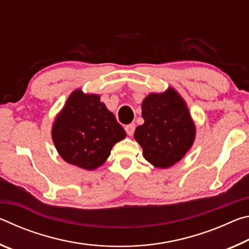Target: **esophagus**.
<instances>
[{"label": "esophagus", "instance_id": "esophagus-1", "mask_svg": "<svg viewBox=\"0 0 249 249\" xmlns=\"http://www.w3.org/2000/svg\"><path fill=\"white\" fill-rule=\"evenodd\" d=\"M125 130H126V133H127V135H129V136H132V135L135 132V124L132 123V124L126 125L125 126Z\"/></svg>", "mask_w": 249, "mask_h": 249}]
</instances>
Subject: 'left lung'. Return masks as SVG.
Listing matches in <instances>:
<instances>
[{
  "label": "left lung",
  "mask_w": 249,
  "mask_h": 249,
  "mask_svg": "<svg viewBox=\"0 0 249 249\" xmlns=\"http://www.w3.org/2000/svg\"><path fill=\"white\" fill-rule=\"evenodd\" d=\"M145 123L135 130L144 157L159 168L178 162L195 141V124L184 101L174 89L151 93L142 104Z\"/></svg>",
  "instance_id": "obj_1"
}]
</instances>
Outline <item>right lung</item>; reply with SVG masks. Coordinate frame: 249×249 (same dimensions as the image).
<instances>
[{
  "label": "right lung",
  "mask_w": 249,
  "mask_h": 249,
  "mask_svg": "<svg viewBox=\"0 0 249 249\" xmlns=\"http://www.w3.org/2000/svg\"><path fill=\"white\" fill-rule=\"evenodd\" d=\"M126 136L124 128L100 101L77 90L54 121L53 140L67 162L87 170L102 165L112 147Z\"/></svg>",
  "instance_id": "1"
}]
</instances>
